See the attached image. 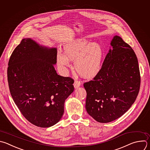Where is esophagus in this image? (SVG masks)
<instances>
[{"label": "esophagus", "mask_w": 150, "mask_h": 150, "mask_svg": "<svg viewBox=\"0 0 150 150\" xmlns=\"http://www.w3.org/2000/svg\"><path fill=\"white\" fill-rule=\"evenodd\" d=\"M74 86L75 88H78L81 86V82L78 81V80H75L74 83Z\"/></svg>", "instance_id": "esophagus-1"}]
</instances>
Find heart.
I'll return each instance as SVG.
<instances>
[{
  "label": "heart",
  "mask_w": 150,
  "mask_h": 150,
  "mask_svg": "<svg viewBox=\"0 0 150 150\" xmlns=\"http://www.w3.org/2000/svg\"><path fill=\"white\" fill-rule=\"evenodd\" d=\"M64 54H57V64L65 72L74 61V68L85 78H92L101 69L104 57V49L97 42H90L85 38L77 39L67 43Z\"/></svg>",
  "instance_id": "heart-1"
}]
</instances>
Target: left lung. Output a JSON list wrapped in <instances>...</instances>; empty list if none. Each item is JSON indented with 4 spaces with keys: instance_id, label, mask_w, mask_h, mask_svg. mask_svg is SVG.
Segmentation results:
<instances>
[{
    "instance_id": "1",
    "label": "left lung",
    "mask_w": 150,
    "mask_h": 150,
    "mask_svg": "<svg viewBox=\"0 0 150 150\" xmlns=\"http://www.w3.org/2000/svg\"><path fill=\"white\" fill-rule=\"evenodd\" d=\"M101 69L85 82V108L99 122L107 123L124 115L135 102L141 78L137 56L122 39L115 36Z\"/></svg>"
}]
</instances>
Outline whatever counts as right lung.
<instances>
[{
  "instance_id": "1",
  "label": "right lung",
  "mask_w": 150,
  "mask_h": 150,
  "mask_svg": "<svg viewBox=\"0 0 150 150\" xmlns=\"http://www.w3.org/2000/svg\"><path fill=\"white\" fill-rule=\"evenodd\" d=\"M57 48L25 38L8 63V81L15 104L28 121L41 128L60 121L66 99L74 90L73 79L57 73Z\"/></svg>"
}]
</instances>
